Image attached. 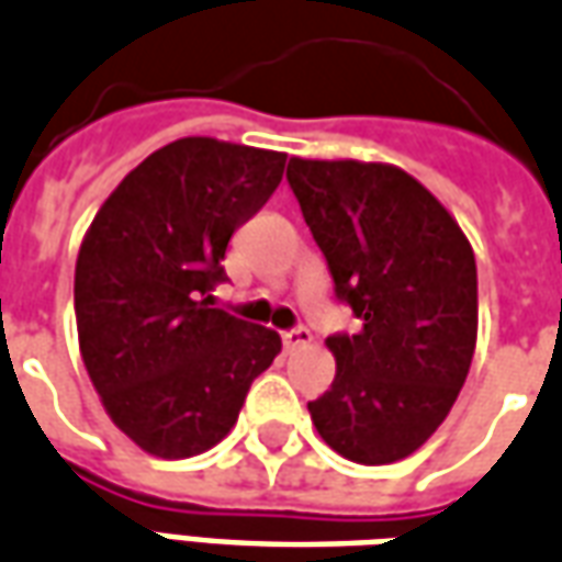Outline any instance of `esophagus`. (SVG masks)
Segmentation results:
<instances>
[{"instance_id": "esophagus-1", "label": "esophagus", "mask_w": 562, "mask_h": 562, "mask_svg": "<svg viewBox=\"0 0 562 562\" xmlns=\"http://www.w3.org/2000/svg\"><path fill=\"white\" fill-rule=\"evenodd\" d=\"M310 340H313V335H310L304 325H301V328H292V331H285V335H282V344H285V349L307 347Z\"/></svg>"}]
</instances>
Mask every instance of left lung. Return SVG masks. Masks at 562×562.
<instances>
[{
	"label": "left lung",
	"instance_id": "1",
	"mask_svg": "<svg viewBox=\"0 0 562 562\" xmlns=\"http://www.w3.org/2000/svg\"><path fill=\"white\" fill-rule=\"evenodd\" d=\"M285 179L337 297L362 319L356 335L325 340L337 374L307 404L313 426L352 462H398L445 423L472 368V243L402 167L292 158Z\"/></svg>",
	"mask_w": 562,
	"mask_h": 562
}]
</instances>
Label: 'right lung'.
I'll list each match as a JSON object with an SVG mask.
<instances>
[{
  "mask_svg": "<svg viewBox=\"0 0 562 562\" xmlns=\"http://www.w3.org/2000/svg\"><path fill=\"white\" fill-rule=\"evenodd\" d=\"M285 155L186 136L105 198L76 261L78 349L117 429L160 459L215 447L282 340L213 307L231 234L277 191Z\"/></svg>",
  "mask_w": 562,
  "mask_h": 562,
  "instance_id": "add662e5",
  "label": "right lung"
}]
</instances>
